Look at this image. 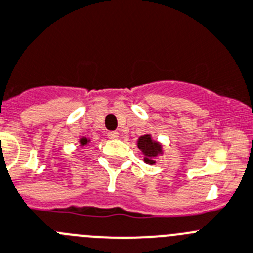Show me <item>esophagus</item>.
Listing matches in <instances>:
<instances>
[{
    "label": "esophagus",
    "instance_id": "esophagus-1",
    "mask_svg": "<svg viewBox=\"0 0 253 253\" xmlns=\"http://www.w3.org/2000/svg\"><path fill=\"white\" fill-rule=\"evenodd\" d=\"M107 136H108V138H111V140H116V138L120 137L117 131H110L108 133H107Z\"/></svg>",
    "mask_w": 253,
    "mask_h": 253
}]
</instances>
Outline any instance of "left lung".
<instances>
[{
  "mask_svg": "<svg viewBox=\"0 0 253 253\" xmlns=\"http://www.w3.org/2000/svg\"><path fill=\"white\" fill-rule=\"evenodd\" d=\"M137 146L138 149L143 152V155H145L143 160L149 164H154L155 163L154 158L155 156H158V154H160L161 152V146L158 142L152 141L151 137H150V135L141 136V137L138 138Z\"/></svg>",
  "mask_w": 253,
  "mask_h": 253,
  "instance_id": "8db88e82",
  "label": "left lung"
}]
</instances>
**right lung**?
Here are the masks:
<instances>
[{
    "instance_id": "add662e5",
    "label": "right lung",
    "mask_w": 253,
    "mask_h": 253,
    "mask_svg": "<svg viewBox=\"0 0 253 253\" xmlns=\"http://www.w3.org/2000/svg\"><path fill=\"white\" fill-rule=\"evenodd\" d=\"M88 142H89V141H88L87 140V138H82V140H81V145H82V146H84V145H87V143Z\"/></svg>"
}]
</instances>
